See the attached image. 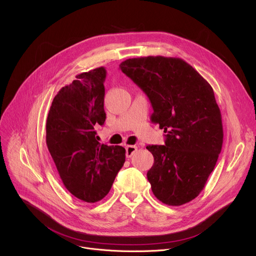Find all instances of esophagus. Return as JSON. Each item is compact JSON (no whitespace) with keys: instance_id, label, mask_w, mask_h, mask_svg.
<instances>
[{"instance_id":"esophagus-1","label":"esophagus","mask_w":256,"mask_h":256,"mask_svg":"<svg viewBox=\"0 0 256 256\" xmlns=\"http://www.w3.org/2000/svg\"><path fill=\"white\" fill-rule=\"evenodd\" d=\"M137 150H138V147L135 146V145H128V146H126V158H132V156L137 152Z\"/></svg>"}]
</instances>
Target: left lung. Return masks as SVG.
<instances>
[{"mask_svg":"<svg viewBox=\"0 0 256 256\" xmlns=\"http://www.w3.org/2000/svg\"><path fill=\"white\" fill-rule=\"evenodd\" d=\"M119 67L148 96L152 122L167 134L165 145L146 146L154 158L147 172L154 195L172 206L190 202L204 189L222 150V117L212 86L180 58H132Z\"/></svg>","mask_w":256,"mask_h":256,"instance_id":"left-lung-1","label":"left lung"}]
</instances>
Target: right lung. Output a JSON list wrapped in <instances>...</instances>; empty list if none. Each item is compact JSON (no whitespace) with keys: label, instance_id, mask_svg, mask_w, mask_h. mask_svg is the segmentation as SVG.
<instances>
[{"label":"right lung","instance_id":"right-lung-1","mask_svg":"<svg viewBox=\"0 0 256 256\" xmlns=\"http://www.w3.org/2000/svg\"><path fill=\"white\" fill-rule=\"evenodd\" d=\"M106 70L78 74L54 98L46 118V145L60 178L74 197L94 204L109 193L126 160L122 146L100 144L96 128L106 120Z\"/></svg>","mask_w":256,"mask_h":256}]
</instances>
